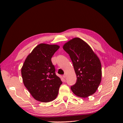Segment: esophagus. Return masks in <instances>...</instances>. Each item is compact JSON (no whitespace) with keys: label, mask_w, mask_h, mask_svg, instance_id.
Masks as SVG:
<instances>
[{"label":"esophagus","mask_w":123,"mask_h":123,"mask_svg":"<svg viewBox=\"0 0 123 123\" xmlns=\"http://www.w3.org/2000/svg\"><path fill=\"white\" fill-rule=\"evenodd\" d=\"M63 77L64 78H66L67 77V75H66V74H64L63 75Z\"/></svg>","instance_id":"esophagus-1"}]
</instances>
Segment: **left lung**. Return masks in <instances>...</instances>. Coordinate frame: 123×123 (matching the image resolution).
Returning a JSON list of instances; mask_svg holds the SVG:
<instances>
[{
	"label": "left lung",
	"mask_w": 123,
	"mask_h": 123,
	"mask_svg": "<svg viewBox=\"0 0 123 123\" xmlns=\"http://www.w3.org/2000/svg\"><path fill=\"white\" fill-rule=\"evenodd\" d=\"M77 75V81L71 87L74 95L86 98L95 93L101 80L100 61L91 47L82 39L75 37L64 44Z\"/></svg>",
	"instance_id": "obj_1"
}]
</instances>
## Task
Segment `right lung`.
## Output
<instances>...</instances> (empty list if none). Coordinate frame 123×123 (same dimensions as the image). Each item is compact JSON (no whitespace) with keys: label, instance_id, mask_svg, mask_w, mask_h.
Instances as JSON below:
<instances>
[{"label":"right lung","instance_id":"add662e5","mask_svg":"<svg viewBox=\"0 0 123 123\" xmlns=\"http://www.w3.org/2000/svg\"><path fill=\"white\" fill-rule=\"evenodd\" d=\"M60 46L41 43L27 56L21 69L23 81L36 100L48 103L58 95L61 79L55 74L51 58Z\"/></svg>","mask_w":123,"mask_h":123}]
</instances>
